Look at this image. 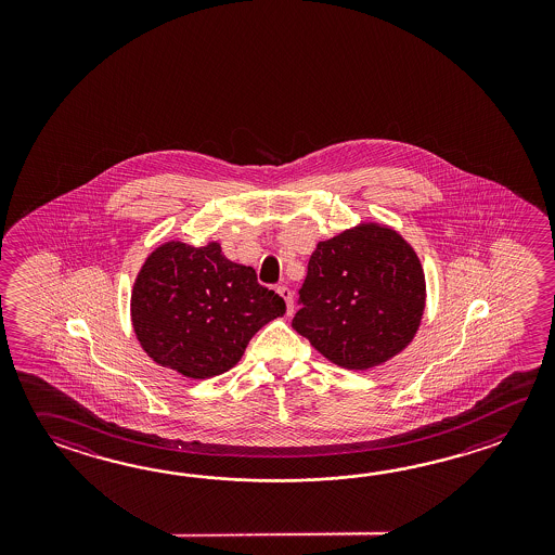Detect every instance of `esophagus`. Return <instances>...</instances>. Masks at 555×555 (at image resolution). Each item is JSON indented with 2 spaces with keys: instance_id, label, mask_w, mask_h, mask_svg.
Returning a JSON list of instances; mask_svg holds the SVG:
<instances>
[{
  "instance_id": "1",
  "label": "esophagus",
  "mask_w": 555,
  "mask_h": 555,
  "mask_svg": "<svg viewBox=\"0 0 555 555\" xmlns=\"http://www.w3.org/2000/svg\"><path fill=\"white\" fill-rule=\"evenodd\" d=\"M278 294L282 295L285 306H287V313H294V292L287 285H280Z\"/></svg>"
}]
</instances>
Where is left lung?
Masks as SVG:
<instances>
[{
	"label": "left lung",
	"instance_id": "8db88e82",
	"mask_svg": "<svg viewBox=\"0 0 555 555\" xmlns=\"http://www.w3.org/2000/svg\"><path fill=\"white\" fill-rule=\"evenodd\" d=\"M292 327L331 363L366 371L406 349L421 327L425 272L390 225L361 222L319 242Z\"/></svg>",
	"mask_w": 555,
	"mask_h": 555
}]
</instances>
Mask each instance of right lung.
Here are the masks:
<instances>
[{"mask_svg":"<svg viewBox=\"0 0 555 555\" xmlns=\"http://www.w3.org/2000/svg\"><path fill=\"white\" fill-rule=\"evenodd\" d=\"M283 313L282 297L258 283L254 268L228 260L218 242H165L142 263L130 295L144 353L189 378L230 371L249 339Z\"/></svg>","mask_w":555,"mask_h":555,"instance_id":"right-lung-1","label":"right lung"}]
</instances>
